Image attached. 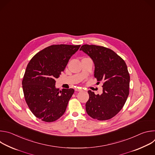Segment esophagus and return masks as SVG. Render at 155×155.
I'll list each match as a JSON object with an SVG mask.
<instances>
[{
	"label": "esophagus",
	"instance_id": "34e87169",
	"mask_svg": "<svg viewBox=\"0 0 155 155\" xmlns=\"http://www.w3.org/2000/svg\"><path fill=\"white\" fill-rule=\"evenodd\" d=\"M75 91L76 92H80V91H81L82 90L80 89V88H79V87H76V88H75Z\"/></svg>",
	"mask_w": 155,
	"mask_h": 155
}]
</instances>
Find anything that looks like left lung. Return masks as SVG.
<instances>
[{"label":"left lung","instance_id":"8db88e82","mask_svg":"<svg viewBox=\"0 0 155 155\" xmlns=\"http://www.w3.org/2000/svg\"><path fill=\"white\" fill-rule=\"evenodd\" d=\"M80 50L89 56L94 64V77L103 81L102 93L88 91L90 97L86 111L91 118L107 120L122 109L129 95L130 76L124 61L113 50L97 45H83Z\"/></svg>","mask_w":155,"mask_h":155}]
</instances>
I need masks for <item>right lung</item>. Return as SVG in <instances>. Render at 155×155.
<instances>
[{"instance_id":"1","label":"right lung","mask_w":155,"mask_h":155,"mask_svg":"<svg viewBox=\"0 0 155 155\" xmlns=\"http://www.w3.org/2000/svg\"><path fill=\"white\" fill-rule=\"evenodd\" d=\"M80 45H53L37 53L29 61L22 81L26 102L32 114L45 122L63 115L74 90L55 87L69 60Z\"/></svg>"}]
</instances>
